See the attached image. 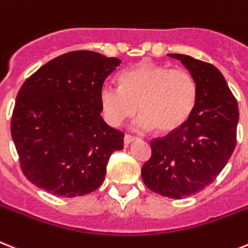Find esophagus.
Wrapping results in <instances>:
<instances>
[{"label": "esophagus", "instance_id": "1", "mask_svg": "<svg viewBox=\"0 0 248 248\" xmlns=\"http://www.w3.org/2000/svg\"><path fill=\"white\" fill-rule=\"evenodd\" d=\"M135 136H132V135H124V145H128L130 144V142H132L135 140Z\"/></svg>", "mask_w": 248, "mask_h": 248}]
</instances>
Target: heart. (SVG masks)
<instances>
[{"label":"heart","instance_id":"obj_1","mask_svg":"<svg viewBox=\"0 0 248 248\" xmlns=\"http://www.w3.org/2000/svg\"><path fill=\"white\" fill-rule=\"evenodd\" d=\"M120 82L121 86L104 82L99 90L102 112L112 126L121 124L139 109V130L155 128L170 134L190 118L196 106V81L185 68L141 62L124 70Z\"/></svg>","mask_w":248,"mask_h":248}]
</instances>
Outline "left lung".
<instances>
[{
	"instance_id": "1",
	"label": "left lung",
	"mask_w": 248,
	"mask_h": 248,
	"mask_svg": "<svg viewBox=\"0 0 248 248\" xmlns=\"http://www.w3.org/2000/svg\"><path fill=\"white\" fill-rule=\"evenodd\" d=\"M180 60L195 78L197 100L178 130L150 141L152 156L141 168L148 188L172 199L196 194L222 172L237 142L238 104L218 68L186 54Z\"/></svg>"
}]
</instances>
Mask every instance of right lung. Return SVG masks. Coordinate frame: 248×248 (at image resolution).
<instances>
[{"instance_id": "1", "label": "right lung", "mask_w": 248, "mask_h": 248, "mask_svg": "<svg viewBox=\"0 0 248 248\" xmlns=\"http://www.w3.org/2000/svg\"><path fill=\"white\" fill-rule=\"evenodd\" d=\"M120 63L96 52H68L26 78L16 96L11 136L21 170L35 186L75 197L103 183L124 135L100 116L99 90Z\"/></svg>"}]
</instances>
